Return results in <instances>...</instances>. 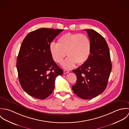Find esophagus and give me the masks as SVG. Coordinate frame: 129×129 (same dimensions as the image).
I'll list each match as a JSON object with an SVG mask.
<instances>
[{"mask_svg":"<svg viewBox=\"0 0 129 129\" xmlns=\"http://www.w3.org/2000/svg\"><path fill=\"white\" fill-rule=\"evenodd\" d=\"M69 73V71H67V70H64L63 71V73H64V74H68Z\"/></svg>","mask_w":129,"mask_h":129,"instance_id":"esophagus-1","label":"esophagus"}]
</instances>
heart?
<instances>
[{
	"label": "heart",
	"instance_id": "obj_1",
	"mask_svg": "<svg viewBox=\"0 0 129 129\" xmlns=\"http://www.w3.org/2000/svg\"><path fill=\"white\" fill-rule=\"evenodd\" d=\"M92 50L91 42L86 35L66 33L59 37L57 44L52 43L50 51L56 62L60 63L67 55L69 57L63 63L66 69H71L75 63L81 65L89 59Z\"/></svg>",
	"mask_w": 129,
	"mask_h": 129
}]
</instances>
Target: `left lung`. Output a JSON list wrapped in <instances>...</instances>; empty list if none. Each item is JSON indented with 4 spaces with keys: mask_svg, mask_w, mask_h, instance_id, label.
I'll list each match as a JSON object with an SVG mask.
<instances>
[{
    "mask_svg": "<svg viewBox=\"0 0 129 129\" xmlns=\"http://www.w3.org/2000/svg\"><path fill=\"white\" fill-rule=\"evenodd\" d=\"M86 32L92 45L91 55L85 63L73 70L77 80L72 86L74 93L83 99L94 98L105 90L112 70L106 40L93 30L87 29Z\"/></svg>",
    "mask_w": 129,
    "mask_h": 129,
    "instance_id": "obj_1",
    "label": "left lung"
}]
</instances>
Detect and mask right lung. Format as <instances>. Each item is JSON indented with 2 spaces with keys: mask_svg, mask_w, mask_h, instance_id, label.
I'll list each match as a JSON object with an SVG mask.
<instances>
[{
  "mask_svg": "<svg viewBox=\"0 0 129 129\" xmlns=\"http://www.w3.org/2000/svg\"><path fill=\"white\" fill-rule=\"evenodd\" d=\"M62 31L39 29L28 34L21 44L16 63L19 80L32 97L47 98L54 90L56 77L63 74L50 51L51 43Z\"/></svg>",
  "mask_w": 129,
  "mask_h": 129,
  "instance_id": "1",
  "label": "right lung"
}]
</instances>
